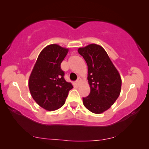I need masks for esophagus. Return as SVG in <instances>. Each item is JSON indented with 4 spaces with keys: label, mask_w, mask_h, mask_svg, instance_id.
Here are the masks:
<instances>
[{
    "label": "esophagus",
    "mask_w": 149,
    "mask_h": 149,
    "mask_svg": "<svg viewBox=\"0 0 149 149\" xmlns=\"http://www.w3.org/2000/svg\"><path fill=\"white\" fill-rule=\"evenodd\" d=\"M81 79L80 78H79V79H78V80L76 81V84H77V85H79V84H81Z\"/></svg>",
    "instance_id": "esophagus-1"
}]
</instances>
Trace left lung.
I'll list each match as a JSON object with an SVG mask.
<instances>
[{
    "mask_svg": "<svg viewBox=\"0 0 149 149\" xmlns=\"http://www.w3.org/2000/svg\"><path fill=\"white\" fill-rule=\"evenodd\" d=\"M78 52L88 65L90 94L83 104L90 112L101 114L115 102L121 91L120 75L105 49L97 44L79 47Z\"/></svg>",
    "mask_w": 149,
    "mask_h": 149,
    "instance_id": "8db88e82",
    "label": "left lung"
}]
</instances>
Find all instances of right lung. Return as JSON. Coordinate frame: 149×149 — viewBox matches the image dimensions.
<instances>
[{
  "mask_svg": "<svg viewBox=\"0 0 149 149\" xmlns=\"http://www.w3.org/2000/svg\"><path fill=\"white\" fill-rule=\"evenodd\" d=\"M68 49L52 44L46 46L39 55L29 79L31 95L39 106L47 111L61 108L68 92L73 88L64 79L61 64Z\"/></svg>",
  "mask_w": 149,
  "mask_h": 149,
  "instance_id": "obj_1",
  "label": "right lung"
}]
</instances>
